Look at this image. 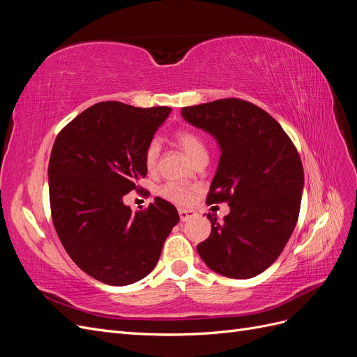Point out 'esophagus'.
Wrapping results in <instances>:
<instances>
[{
	"label": "esophagus",
	"instance_id": "34e87169",
	"mask_svg": "<svg viewBox=\"0 0 357 357\" xmlns=\"http://www.w3.org/2000/svg\"><path fill=\"white\" fill-rule=\"evenodd\" d=\"M178 215H180V220H181V222H188L189 219L195 218L197 213L192 211V210H183V208H180V210H178Z\"/></svg>",
	"mask_w": 357,
	"mask_h": 357
}]
</instances>
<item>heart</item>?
<instances>
[{"label":"heart","mask_w":357,"mask_h":357,"mask_svg":"<svg viewBox=\"0 0 357 357\" xmlns=\"http://www.w3.org/2000/svg\"><path fill=\"white\" fill-rule=\"evenodd\" d=\"M174 142L193 164L201 159H207V146H205L201 135L192 129H178L174 134ZM159 155L160 146L156 139H152L144 149V165L147 171L156 169ZM159 195L176 204H186L190 201V192L186 188L174 185V183H167L162 186L159 189Z\"/></svg>","instance_id":"heart-1"}]
</instances>
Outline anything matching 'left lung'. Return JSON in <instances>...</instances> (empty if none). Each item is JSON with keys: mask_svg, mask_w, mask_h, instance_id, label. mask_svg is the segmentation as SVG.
<instances>
[{"mask_svg": "<svg viewBox=\"0 0 357 357\" xmlns=\"http://www.w3.org/2000/svg\"><path fill=\"white\" fill-rule=\"evenodd\" d=\"M181 116L218 139L222 155L207 204L231 207L222 223L207 214L211 234L197 245L201 259L225 277L264 273L298 222L304 168L295 144L273 116L240 98L183 107Z\"/></svg>", "mask_w": 357, "mask_h": 357, "instance_id": "1", "label": "left lung"}]
</instances>
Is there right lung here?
Instances as JSON below:
<instances>
[{"label":"right lung","instance_id":"add662e5","mask_svg":"<svg viewBox=\"0 0 357 357\" xmlns=\"http://www.w3.org/2000/svg\"><path fill=\"white\" fill-rule=\"evenodd\" d=\"M169 112V107L98 102L63 126L53 144V226L74 264L105 284L144 278L180 220L174 205L162 198L137 213L123 204L126 193L142 189L144 149Z\"/></svg>","mask_w":357,"mask_h":357}]
</instances>
